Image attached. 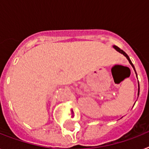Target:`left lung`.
I'll list each match as a JSON object with an SVG mask.
<instances>
[{
	"label": "left lung",
	"instance_id": "8db88e82",
	"mask_svg": "<svg viewBox=\"0 0 149 149\" xmlns=\"http://www.w3.org/2000/svg\"><path fill=\"white\" fill-rule=\"evenodd\" d=\"M113 48H114V49H115L116 50H117V51L118 52H120V53H121V54H123V55H124V56H125V57H126V58H127V60L129 61V63H130V64H131V65H132V67L134 68V65H133V64H132V61L130 60V58H129V57H128V56H127V54L125 53V52L123 51L122 49H120V48H118V46H116V45H113ZM134 71H135V70H134Z\"/></svg>",
	"mask_w": 149,
	"mask_h": 149
}]
</instances>
